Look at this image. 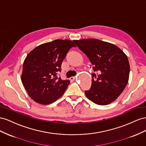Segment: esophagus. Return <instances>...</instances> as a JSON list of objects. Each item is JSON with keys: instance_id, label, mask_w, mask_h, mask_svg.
I'll return each instance as SVG.
<instances>
[{"instance_id": "1", "label": "esophagus", "mask_w": 146, "mask_h": 146, "mask_svg": "<svg viewBox=\"0 0 146 146\" xmlns=\"http://www.w3.org/2000/svg\"><path fill=\"white\" fill-rule=\"evenodd\" d=\"M75 80H76V78L75 77H71L70 78V80L71 81H75Z\"/></svg>"}]
</instances>
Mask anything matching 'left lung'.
Returning <instances> with one entry per match:
<instances>
[{"label":"left lung","mask_w":146,"mask_h":146,"mask_svg":"<svg viewBox=\"0 0 146 146\" xmlns=\"http://www.w3.org/2000/svg\"><path fill=\"white\" fill-rule=\"evenodd\" d=\"M89 58L93 69L90 89L86 97L99 105H107L122 94L129 80L130 64L127 55L117 46L95 38L73 40Z\"/></svg>","instance_id":"1"}]
</instances>
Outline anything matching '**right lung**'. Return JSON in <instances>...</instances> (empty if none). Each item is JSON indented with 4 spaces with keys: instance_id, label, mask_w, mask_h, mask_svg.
<instances>
[{
    "instance_id": "1",
    "label": "right lung",
    "mask_w": 146,
    "mask_h": 146,
    "mask_svg": "<svg viewBox=\"0 0 146 146\" xmlns=\"http://www.w3.org/2000/svg\"><path fill=\"white\" fill-rule=\"evenodd\" d=\"M76 46L69 40H56L41 44L29 52L23 63L21 81L29 96L41 105L56 101L65 92L70 81L61 80L62 60Z\"/></svg>"
}]
</instances>
